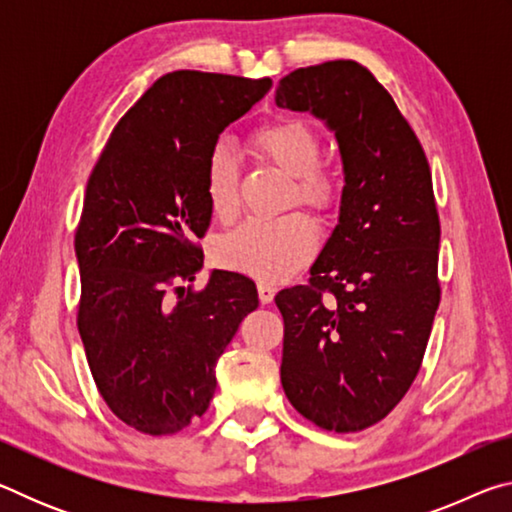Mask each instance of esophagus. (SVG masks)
<instances>
[{
  "label": "esophagus",
  "instance_id": "1",
  "mask_svg": "<svg viewBox=\"0 0 512 512\" xmlns=\"http://www.w3.org/2000/svg\"><path fill=\"white\" fill-rule=\"evenodd\" d=\"M257 293H259V300H262V305H268V302L275 298L277 289L273 287V284H268V282H259L257 284Z\"/></svg>",
  "mask_w": 512,
  "mask_h": 512
}]
</instances>
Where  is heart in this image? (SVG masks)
Instances as JSON below:
<instances>
[{"mask_svg":"<svg viewBox=\"0 0 512 512\" xmlns=\"http://www.w3.org/2000/svg\"><path fill=\"white\" fill-rule=\"evenodd\" d=\"M253 149L273 167L293 178L291 201L320 216L332 214L341 203L343 180L336 171L320 167L323 142L300 119H277L253 135ZM205 196L219 221H232L239 212L237 160L228 146H216L205 171ZM318 232L305 214L280 221L246 223L216 246V259L230 271L277 282L314 255Z\"/></svg>","mask_w":512,"mask_h":512,"instance_id":"1","label":"heart"}]
</instances>
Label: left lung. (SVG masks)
Masks as SVG:
<instances>
[{
    "label": "left lung",
    "instance_id": "1",
    "mask_svg": "<svg viewBox=\"0 0 512 512\" xmlns=\"http://www.w3.org/2000/svg\"><path fill=\"white\" fill-rule=\"evenodd\" d=\"M339 142V225L307 284L282 289V388L327 431L384 420L409 391L440 302V221L422 144L388 90L354 60L300 67L275 90Z\"/></svg>",
    "mask_w": 512,
    "mask_h": 512
}]
</instances>
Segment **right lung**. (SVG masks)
Segmentation results:
<instances>
[{"label":"right lung","mask_w":512,"mask_h":512,"mask_svg":"<svg viewBox=\"0 0 512 512\" xmlns=\"http://www.w3.org/2000/svg\"><path fill=\"white\" fill-rule=\"evenodd\" d=\"M271 79L178 69L119 119L85 189L74 250L79 334L94 384L121 422L167 436L207 411L216 361L255 311L246 275L203 268L212 210L207 160L223 128L271 90Z\"/></svg>","instance_id":"right-lung-1"}]
</instances>
